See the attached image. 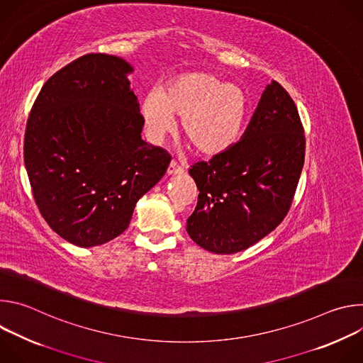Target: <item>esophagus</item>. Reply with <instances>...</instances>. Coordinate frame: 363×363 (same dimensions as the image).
Wrapping results in <instances>:
<instances>
[{
  "mask_svg": "<svg viewBox=\"0 0 363 363\" xmlns=\"http://www.w3.org/2000/svg\"><path fill=\"white\" fill-rule=\"evenodd\" d=\"M182 172H184V169H182L175 161H172V162L169 164L168 169H167V174H168V175H178V174H182Z\"/></svg>",
  "mask_w": 363,
  "mask_h": 363,
  "instance_id": "1",
  "label": "esophagus"
}]
</instances>
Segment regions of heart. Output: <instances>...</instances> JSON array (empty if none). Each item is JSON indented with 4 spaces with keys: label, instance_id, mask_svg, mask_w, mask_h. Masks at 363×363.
I'll return each instance as SVG.
<instances>
[{
    "label": "heart",
    "instance_id": "b5f03b06",
    "mask_svg": "<svg viewBox=\"0 0 363 363\" xmlns=\"http://www.w3.org/2000/svg\"><path fill=\"white\" fill-rule=\"evenodd\" d=\"M140 111L152 140L169 133L174 116H179L182 133L196 152L214 157L240 139L250 99L241 86L228 84L214 73L191 72L171 79L160 93H147Z\"/></svg>",
    "mask_w": 363,
    "mask_h": 363
}]
</instances>
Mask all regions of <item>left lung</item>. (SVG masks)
<instances>
[{
    "label": "left lung",
    "instance_id": "left-lung-1",
    "mask_svg": "<svg viewBox=\"0 0 363 363\" xmlns=\"http://www.w3.org/2000/svg\"><path fill=\"white\" fill-rule=\"evenodd\" d=\"M304 130L290 94L273 80L242 135L189 175L199 191L189 237L216 254L242 251L287 216L304 164Z\"/></svg>",
    "mask_w": 363,
    "mask_h": 363
}]
</instances>
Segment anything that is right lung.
I'll use <instances>...</instances> for the list:
<instances>
[{
	"label": "right lung",
	"instance_id": "obj_1",
	"mask_svg": "<svg viewBox=\"0 0 363 363\" xmlns=\"http://www.w3.org/2000/svg\"><path fill=\"white\" fill-rule=\"evenodd\" d=\"M132 72L116 56H82L44 83L27 121L24 164L35 203L51 230L79 247L121 235L171 162L140 136Z\"/></svg>",
	"mask_w": 363,
	"mask_h": 363
}]
</instances>
